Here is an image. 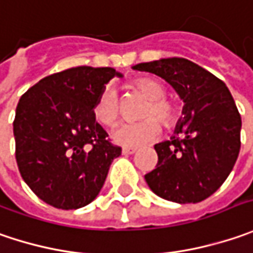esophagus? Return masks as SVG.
<instances>
[{
  "label": "esophagus",
  "mask_w": 253,
  "mask_h": 253,
  "mask_svg": "<svg viewBox=\"0 0 253 253\" xmlns=\"http://www.w3.org/2000/svg\"><path fill=\"white\" fill-rule=\"evenodd\" d=\"M122 153H123L125 156H128V154H134V153H136V148L123 147V150H122Z\"/></svg>",
  "instance_id": "1"
}]
</instances>
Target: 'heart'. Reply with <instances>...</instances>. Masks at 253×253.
Returning <instances> with one entry per match:
<instances>
[{"label":"heart","mask_w":253,"mask_h":253,"mask_svg":"<svg viewBox=\"0 0 253 253\" xmlns=\"http://www.w3.org/2000/svg\"><path fill=\"white\" fill-rule=\"evenodd\" d=\"M131 89L148 99L140 112V117L144 120L120 126L113 133V138L120 146L140 147L159 137L161 133L160 123L166 128L175 126L181 116V109L177 103L166 99L164 86L151 78L136 79L131 83ZM120 115L122 110L117 94L113 89H105L93 106L96 122L102 126L112 127L117 125Z\"/></svg>","instance_id":"b5f03b06"}]
</instances>
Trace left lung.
<instances>
[{
	"label": "left lung",
	"instance_id": "8db88e82",
	"mask_svg": "<svg viewBox=\"0 0 253 253\" xmlns=\"http://www.w3.org/2000/svg\"><path fill=\"white\" fill-rule=\"evenodd\" d=\"M175 89L184 117L171 140L154 146L157 166L144 175L151 191L172 203H200L232 171L241 148V115L225 83L197 63L167 58L138 63Z\"/></svg>",
	"mask_w": 253,
	"mask_h": 253
}]
</instances>
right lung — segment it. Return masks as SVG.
<instances>
[{
  "label": "right lung",
  "mask_w": 253,
  "mask_h": 253,
  "mask_svg": "<svg viewBox=\"0 0 253 253\" xmlns=\"http://www.w3.org/2000/svg\"><path fill=\"white\" fill-rule=\"evenodd\" d=\"M113 68L78 66L41 79L21 96L14 119L21 177L43 203L76 210L92 203L122 148L109 141L93 106Z\"/></svg>",
  "instance_id": "1"
}]
</instances>
